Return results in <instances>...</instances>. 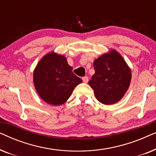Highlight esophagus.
<instances>
[{"instance_id": "34e87169", "label": "esophagus", "mask_w": 156, "mask_h": 156, "mask_svg": "<svg viewBox=\"0 0 156 156\" xmlns=\"http://www.w3.org/2000/svg\"><path fill=\"white\" fill-rule=\"evenodd\" d=\"M82 81L84 83H87V82H88V81H89V77L87 76H84V77H82Z\"/></svg>"}]
</instances>
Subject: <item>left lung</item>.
I'll list each match as a JSON object with an SVG mask.
<instances>
[{
	"label": "left lung",
	"instance_id": "1",
	"mask_svg": "<svg viewBox=\"0 0 156 156\" xmlns=\"http://www.w3.org/2000/svg\"><path fill=\"white\" fill-rule=\"evenodd\" d=\"M95 73L89 84L94 91L96 98L104 104L118 102L129 89L131 69L116 50L104 54L94 62Z\"/></svg>",
	"mask_w": 156,
	"mask_h": 156
}]
</instances>
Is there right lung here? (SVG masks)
<instances>
[{"instance_id": "add662e5", "label": "right lung", "mask_w": 156, "mask_h": 156, "mask_svg": "<svg viewBox=\"0 0 156 156\" xmlns=\"http://www.w3.org/2000/svg\"><path fill=\"white\" fill-rule=\"evenodd\" d=\"M72 69L62 55L52 52L42 57L33 73L34 85L40 97L52 105L65 103L74 87L82 82Z\"/></svg>"}]
</instances>
